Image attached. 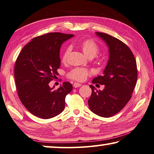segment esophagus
Instances as JSON below:
<instances>
[{
	"instance_id": "34e87169",
	"label": "esophagus",
	"mask_w": 154,
	"mask_h": 154,
	"mask_svg": "<svg viewBox=\"0 0 154 154\" xmlns=\"http://www.w3.org/2000/svg\"><path fill=\"white\" fill-rule=\"evenodd\" d=\"M81 85H82L81 84L78 83V82H74V85H73V86H74V88H77V87H79L81 86Z\"/></svg>"
}]
</instances>
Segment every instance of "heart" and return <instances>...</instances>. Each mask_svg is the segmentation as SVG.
<instances>
[{
  "instance_id": "obj_1",
  "label": "heart",
  "mask_w": 154,
  "mask_h": 154,
  "mask_svg": "<svg viewBox=\"0 0 154 154\" xmlns=\"http://www.w3.org/2000/svg\"><path fill=\"white\" fill-rule=\"evenodd\" d=\"M79 47L81 49L85 56L89 58H93L99 52V47L95 42L91 40H84L79 43ZM70 49L69 48L66 49V50L63 56V60L65 62L67 60V56L69 55ZM91 74L89 69L82 67H76L70 71L68 73L67 76L70 79L76 80V81H83L87 79V77Z\"/></svg>"
}]
</instances>
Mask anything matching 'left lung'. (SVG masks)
<instances>
[{"instance_id": "1", "label": "left lung", "mask_w": 154, "mask_h": 154, "mask_svg": "<svg viewBox=\"0 0 154 154\" xmlns=\"http://www.w3.org/2000/svg\"><path fill=\"white\" fill-rule=\"evenodd\" d=\"M107 44L109 60L103 75L94 78L92 83L104 85L103 90L90 85L92 93L88 100L92 112L101 117L116 114L131 98L136 86L138 71L133 53L124 42L110 35L96 32Z\"/></svg>"}]
</instances>
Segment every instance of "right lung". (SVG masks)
I'll return each mask as SVG.
<instances>
[{
	"label": "right lung",
	"instance_id": "obj_1",
	"mask_svg": "<svg viewBox=\"0 0 154 154\" xmlns=\"http://www.w3.org/2000/svg\"><path fill=\"white\" fill-rule=\"evenodd\" d=\"M73 34L48 33L33 38L23 47L14 67V76L18 97L25 108L43 119H48L63 112L65 96L72 90L65 82L56 90L49 83L60 66V49L64 42Z\"/></svg>",
	"mask_w": 154,
	"mask_h": 154
}]
</instances>
